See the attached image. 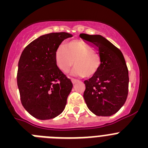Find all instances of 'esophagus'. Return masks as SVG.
<instances>
[{
  "instance_id": "esophagus-1",
  "label": "esophagus",
  "mask_w": 148,
  "mask_h": 148,
  "mask_svg": "<svg viewBox=\"0 0 148 148\" xmlns=\"http://www.w3.org/2000/svg\"><path fill=\"white\" fill-rule=\"evenodd\" d=\"M71 81H72V82H73V84H75V83H77V82H78L77 79H75V78H71Z\"/></svg>"
}]
</instances>
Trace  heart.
I'll return each instance as SVG.
<instances>
[{"label":"heart","instance_id":"1","mask_svg":"<svg viewBox=\"0 0 148 148\" xmlns=\"http://www.w3.org/2000/svg\"><path fill=\"white\" fill-rule=\"evenodd\" d=\"M56 64L60 70L66 73L73 66V74L90 78L100 68L101 57L95 51L81 40H73L57 49L55 55Z\"/></svg>","mask_w":148,"mask_h":148}]
</instances>
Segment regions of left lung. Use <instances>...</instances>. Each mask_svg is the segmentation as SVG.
I'll use <instances>...</instances> for the list:
<instances>
[{
    "mask_svg": "<svg viewBox=\"0 0 148 148\" xmlns=\"http://www.w3.org/2000/svg\"><path fill=\"white\" fill-rule=\"evenodd\" d=\"M80 36L99 49L101 61L97 73L84 81V99L96 116H112L121 109L128 95L129 76L124 56L101 35L82 33Z\"/></svg>",
    "mask_w": 148,
    "mask_h": 148,
    "instance_id": "8db88e82",
    "label": "left lung"
}]
</instances>
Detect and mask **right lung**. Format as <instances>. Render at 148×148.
Listing matches in <instances>:
<instances>
[{"mask_svg":"<svg viewBox=\"0 0 148 148\" xmlns=\"http://www.w3.org/2000/svg\"><path fill=\"white\" fill-rule=\"evenodd\" d=\"M72 36L67 32L41 35L22 52L17 74L21 101L38 119H51L64 110L73 83L58 67L55 55L63 40Z\"/></svg>","mask_w":148,"mask_h":148,"instance_id":"1","label":"right lung"}]
</instances>
